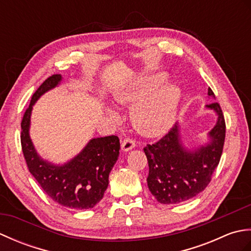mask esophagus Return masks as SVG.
Returning a JSON list of instances; mask_svg holds the SVG:
<instances>
[{"label": "esophagus", "mask_w": 251, "mask_h": 251, "mask_svg": "<svg viewBox=\"0 0 251 251\" xmlns=\"http://www.w3.org/2000/svg\"><path fill=\"white\" fill-rule=\"evenodd\" d=\"M135 148V140L132 139V138H125L124 140L122 142V150L123 151H129L131 149Z\"/></svg>", "instance_id": "1"}]
</instances>
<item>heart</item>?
Wrapping results in <instances>:
<instances>
[{
    "label": "heart",
    "instance_id": "obj_1",
    "mask_svg": "<svg viewBox=\"0 0 251 251\" xmlns=\"http://www.w3.org/2000/svg\"><path fill=\"white\" fill-rule=\"evenodd\" d=\"M166 74L149 76L116 96L123 103H135L131 120L138 131L146 136H157L172 125L180 99V89L174 84L163 85Z\"/></svg>",
    "mask_w": 251,
    "mask_h": 251
}]
</instances>
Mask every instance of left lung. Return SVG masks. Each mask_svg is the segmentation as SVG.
Instances as JSON below:
<instances>
[{"label":"left lung","mask_w":251,"mask_h":251,"mask_svg":"<svg viewBox=\"0 0 251 251\" xmlns=\"http://www.w3.org/2000/svg\"><path fill=\"white\" fill-rule=\"evenodd\" d=\"M208 96L216 98L211 88H208ZM206 108L214 110L218 120L205 146L194 150L184 148L176 124L162 139L143 148L149 163V190L161 204H179L200 194L220 162L226 139L225 116L218 102Z\"/></svg>","instance_id":"1"}]
</instances>
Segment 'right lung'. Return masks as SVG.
<instances>
[{
    "label": "right lung",
    "instance_id": "right-lung-1",
    "mask_svg": "<svg viewBox=\"0 0 251 251\" xmlns=\"http://www.w3.org/2000/svg\"><path fill=\"white\" fill-rule=\"evenodd\" d=\"M61 78L60 74L46 78L32 96L21 121V148L29 172L52 201L71 209H89L102 200L108 188L110 172L120 154V139L114 135L94 138L65 165L49 163L36 153L29 135L32 105Z\"/></svg>",
    "mask_w": 251,
    "mask_h": 251
}]
</instances>
